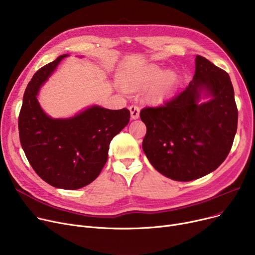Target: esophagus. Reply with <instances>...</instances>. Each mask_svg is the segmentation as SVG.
<instances>
[{
  "instance_id": "obj_1",
  "label": "esophagus",
  "mask_w": 255,
  "mask_h": 255,
  "mask_svg": "<svg viewBox=\"0 0 255 255\" xmlns=\"http://www.w3.org/2000/svg\"><path fill=\"white\" fill-rule=\"evenodd\" d=\"M129 111H130V114H131V118L133 120L138 119V117H139V107L137 105H131L129 107Z\"/></svg>"
}]
</instances>
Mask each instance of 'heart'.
I'll return each mask as SVG.
<instances>
[{
  "label": "heart",
  "instance_id": "1",
  "mask_svg": "<svg viewBox=\"0 0 255 255\" xmlns=\"http://www.w3.org/2000/svg\"><path fill=\"white\" fill-rule=\"evenodd\" d=\"M151 85L148 91V99L152 103H161L170 96L175 89L178 75L171 70L161 73V69L158 66H150L145 69L128 76L124 82L123 87L127 91H136Z\"/></svg>",
  "mask_w": 255,
  "mask_h": 255
}]
</instances>
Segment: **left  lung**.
Returning <instances> with one entry per match:
<instances>
[{"instance_id": "8db88e82", "label": "left lung", "mask_w": 255, "mask_h": 255, "mask_svg": "<svg viewBox=\"0 0 255 255\" xmlns=\"http://www.w3.org/2000/svg\"><path fill=\"white\" fill-rule=\"evenodd\" d=\"M212 98L198 104L201 93ZM142 150L154 168L181 182L215 170L229 155L238 127V109L230 75L202 56L182 93L161 106L144 107Z\"/></svg>"}]
</instances>
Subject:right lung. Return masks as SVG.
Listing matches in <instances>:
<instances>
[{
    "instance_id": "right-lung-1",
    "label": "right lung",
    "mask_w": 255,
    "mask_h": 255,
    "mask_svg": "<svg viewBox=\"0 0 255 255\" xmlns=\"http://www.w3.org/2000/svg\"><path fill=\"white\" fill-rule=\"evenodd\" d=\"M67 55L40 68L26 87L18 117L19 139L37 175L57 188L75 190L95 180L109 158L112 139L129 123L127 109L92 106L70 119H51L37 94Z\"/></svg>"
}]
</instances>
